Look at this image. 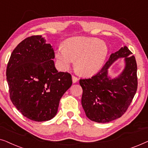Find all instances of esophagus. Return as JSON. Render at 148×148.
I'll list each match as a JSON object with an SVG mask.
<instances>
[{
    "instance_id": "esophagus-1",
    "label": "esophagus",
    "mask_w": 148,
    "mask_h": 148,
    "mask_svg": "<svg viewBox=\"0 0 148 148\" xmlns=\"http://www.w3.org/2000/svg\"><path fill=\"white\" fill-rule=\"evenodd\" d=\"M72 81H73V83H76L78 81V78L76 77L75 76L73 75L72 76Z\"/></svg>"
}]
</instances>
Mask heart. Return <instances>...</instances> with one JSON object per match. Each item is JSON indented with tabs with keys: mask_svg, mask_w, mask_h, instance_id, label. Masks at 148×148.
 Segmentation results:
<instances>
[{
	"mask_svg": "<svg viewBox=\"0 0 148 148\" xmlns=\"http://www.w3.org/2000/svg\"><path fill=\"white\" fill-rule=\"evenodd\" d=\"M108 54L106 44L94 38L75 37L64 42V48L56 49L58 68L67 71L75 60V68L84 76H92L102 67Z\"/></svg>",
	"mask_w": 148,
	"mask_h": 148,
	"instance_id": "obj_1",
	"label": "heart"
}]
</instances>
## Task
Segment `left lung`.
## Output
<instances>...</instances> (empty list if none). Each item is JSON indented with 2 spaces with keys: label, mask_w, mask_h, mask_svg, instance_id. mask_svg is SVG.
<instances>
[{
  "label": "left lung",
  "mask_w": 148,
  "mask_h": 148,
  "mask_svg": "<svg viewBox=\"0 0 148 148\" xmlns=\"http://www.w3.org/2000/svg\"><path fill=\"white\" fill-rule=\"evenodd\" d=\"M124 58V69L116 78L108 75L109 68ZM82 104L91 121L106 123L120 118L128 108L137 88V63L127 46L112 53L105 65L91 78L82 79Z\"/></svg>",
  "instance_id": "1"
}]
</instances>
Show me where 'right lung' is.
<instances>
[{
    "instance_id": "obj_1",
    "label": "right lung",
    "mask_w": 148,
    "mask_h": 148,
    "mask_svg": "<svg viewBox=\"0 0 148 148\" xmlns=\"http://www.w3.org/2000/svg\"><path fill=\"white\" fill-rule=\"evenodd\" d=\"M54 52L42 36L25 38L11 53L7 68L10 98L30 120L42 122L55 116L60 98L71 86V75L58 72Z\"/></svg>"
}]
</instances>
